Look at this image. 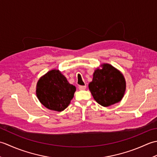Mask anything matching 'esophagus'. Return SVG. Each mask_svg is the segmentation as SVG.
I'll return each mask as SVG.
<instances>
[{"label": "esophagus", "mask_w": 157, "mask_h": 157, "mask_svg": "<svg viewBox=\"0 0 157 157\" xmlns=\"http://www.w3.org/2000/svg\"><path fill=\"white\" fill-rule=\"evenodd\" d=\"M78 88L79 90H85L86 88V86H79Z\"/></svg>", "instance_id": "esophagus-1"}]
</instances>
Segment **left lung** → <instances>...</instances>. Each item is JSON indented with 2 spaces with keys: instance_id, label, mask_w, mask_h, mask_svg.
I'll list each match as a JSON object with an SVG mask.
<instances>
[{
  "instance_id": "left-lung-1",
  "label": "left lung",
  "mask_w": 157,
  "mask_h": 157,
  "mask_svg": "<svg viewBox=\"0 0 157 157\" xmlns=\"http://www.w3.org/2000/svg\"><path fill=\"white\" fill-rule=\"evenodd\" d=\"M89 90L95 101L103 106L119 102L125 91V81L122 73L109 64L95 70Z\"/></svg>"
}]
</instances>
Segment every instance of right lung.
I'll return each instance as SVG.
<instances>
[{
    "label": "right lung",
    "mask_w": 157,
    "mask_h": 157,
    "mask_svg": "<svg viewBox=\"0 0 157 157\" xmlns=\"http://www.w3.org/2000/svg\"><path fill=\"white\" fill-rule=\"evenodd\" d=\"M59 70H51L39 79L36 86V95L45 107L56 111H62L67 107L75 91Z\"/></svg>",
    "instance_id": "1"
}]
</instances>
